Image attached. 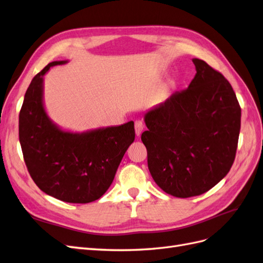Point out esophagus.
Returning a JSON list of instances; mask_svg holds the SVG:
<instances>
[{
    "label": "esophagus",
    "instance_id": "1",
    "mask_svg": "<svg viewBox=\"0 0 263 263\" xmlns=\"http://www.w3.org/2000/svg\"><path fill=\"white\" fill-rule=\"evenodd\" d=\"M134 127H136V134L138 137H140L142 131H143V129H144V123L140 121V120H137V121L134 122Z\"/></svg>",
    "mask_w": 263,
    "mask_h": 263
}]
</instances>
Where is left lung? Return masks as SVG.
Returning <instances> with one entry per match:
<instances>
[{
  "mask_svg": "<svg viewBox=\"0 0 263 263\" xmlns=\"http://www.w3.org/2000/svg\"><path fill=\"white\" fill-rule=\"evenodd\" d=\"M189 88L147 111L141 140L154 182L172 196H198L218 184L235 161L241 109L229 81L194 58Z\"/></svg>",
  "mask_w": 263,
  "mask_h": 263,
  "instance_id": "left-lung-1",
  "label": "left lung"
}]
</instances>
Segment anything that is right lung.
<instances>
[{
  "mask_svg": "<svg viewBox=\"0 0 263 263\" xmlns=\"http://www.w3.org/2000/svg\"><path fill=\"white\" fill-rule=\"evenodd\" d=\"M66 63H49L27 88L18 119L20 143L40 190L66 202L87 204L108 191L136 132L133 121L81 133L52 122L44 106V74Z\"/></svg>",
  "mask_w": 263,
  "mask_h": 263,
  "instance_id": "add662e5",
  "label": "right lung"
}]
</instances>
